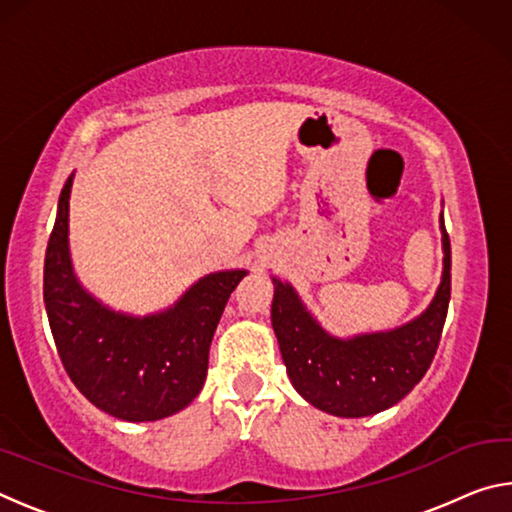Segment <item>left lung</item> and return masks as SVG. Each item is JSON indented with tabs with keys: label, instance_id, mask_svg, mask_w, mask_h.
Instances as JSON below:
<instances>
[{
	"label": "left lung",
	"instance_id": "obj_1",
	"mask_svg": "<svg viewBox=\"0 0 512 512\" xmlns=\"http://www.w3.org/2000/svg\"><path fill=\"white\" fill-rule=\"evenodd\" d=\"M443 232V277L429 307L386 332L329 334L289 282L273 277V332L287 375L305 400L339 418H366L391 409L429 370L438 350L452 293V248Z\"/></svg>",
	"mask_w": 512,
	"mask_h": 512
}]
</instances>
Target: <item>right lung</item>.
<instances>
[{
    "label": "right lung",
    "instance_id": "obj_1",
    "mask_svg": "<svg viewBox=\"0 0 512 512\" xmlns=\"http://www.w3.org/2000/svg\"><path fill=\"white\" fill-rule=\"evenodd\" d=\"M72 183L74 173L60 192L45 255V307L60 361L74 386L112 418H169L201 393L214 329L248 271L205 275L149 316L103 305L76 277L69 255Z\"/></svg>",
    "mask_w": 512,
    "mask_h": 512
}]
</instances>
